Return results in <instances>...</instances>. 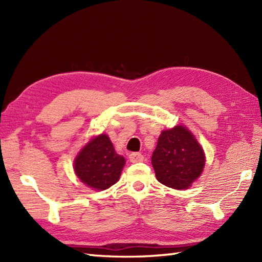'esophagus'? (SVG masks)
<instances>
[{"label":"esophagus","mask_w":262,"mask_h":262,"mask_svg":"<svg viewBox=\"0 0 262 262\" xmlns=\"http://www.w3.org/2000/svg\"><path fill=\"white\" fill-rule=\"evenodd\" d=\"M143 155L141 153H137V152H134L129 154V161L132 163H137V162H142L143 161Z\"/></svg>","instance_id":"obj_1"}]
</instances>
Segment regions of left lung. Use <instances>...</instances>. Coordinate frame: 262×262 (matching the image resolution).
<instances>
[{
    "mask_svg": "<svg viewBox=\"0 0 262 262\" xmlns=\"http://www.w3.org/2000/svg\"><path fill=\"white\" fill-rule=\"evenodd\" d=\"M205 161L203 147L182 125L161 133L152 155V165L159 182L179 190L188 189L198 179Z\"/></svg>",
    "mask_w": 262,
    "mask_h": 262,
    "instance_id": "1",
    "label": "left lung"
}]
</instances>
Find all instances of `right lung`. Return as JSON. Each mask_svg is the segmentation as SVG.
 I'll return each mask as SVG.
<instances>
[{
    "label": "right lung",
    "mask_w": 262,
    "mask_h": 262,
    "mask_svg": "<svg viewBox=\"0 0 262 262\" xmlns=\"http://www.w3.org/2000/svg\"><path fill=\"white\" fill-rule=\"evenodd\" d=\"M125 159L117 154L105 134L92 138L74 160L76 177L92 189L105 190L119 180Z\"/></svg>",
    "instance_id": "1"
}]
</instances>
